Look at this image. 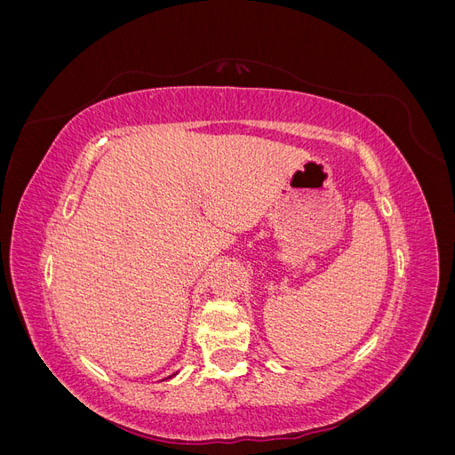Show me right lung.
I'll return each mask as SVG.
<instances>
[{
	"instance_id": "right-lung-1",
	"label": "right lung",
	"mask_w": 455,
	"mask_h": 455,
	"mask_svg": "<svg viewBox=\"0 0 455 455\" xmlns=\"http://www.w3.org/2000/svg\"><path fill=\"white\" fill-rule=\"evenodd\" d=\"M174 376V374H172ZM172 376H169V378H172ZM169 378H164V379H169Z\"/></svg>"
}]
</instances>
